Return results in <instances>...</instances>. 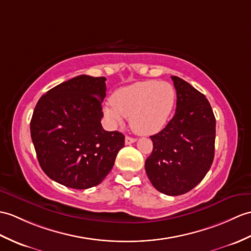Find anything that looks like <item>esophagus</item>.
I'll use <instances>...</instances> for the list:
<instances>
[{"label":"esophagus","mask_w":251,"mask_h":251,"mask_svg":"<svg viewBox=\"0 0 251 251\" xmlns=\"http://www.w3.org/2000/svg\"><path fill=\"white\" fill-rule=\"evenodd\" d=\"M136 141H137V139H136V138H132V137H129V136H127V137L125 138V143H126V144L135 143Z\"/></svg>","instance_id":"1"}]
</instances>
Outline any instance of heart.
<instances>
[{"label": "heart", "instance_id": "b5f03b06", "mask_svg": "<svg viewBox=\"0 0 251 251\" xmlns=\"http://www.w3.org/2000/svg\"><path fill=\"white\" fill-rule=\"evenodd\" d=\"M176 103V90L168 82L140 81L116 90L103 108L111 124H121L129 118L132 130L148 136L158 132L166 125Z\"/></svg>", "mask_w": 251, "mask_h": 251}]
</instances>
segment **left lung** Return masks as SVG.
<instances>
[{"label": "left lung", "instance_id": "obj_1", "mask_svg": "<svg viewBox=\"0 0 251 251\" xmlns=\"http://www.w3.org/2000/svg\"><path fill=\"white\" fill-rule=\"evenodd\" d=\"M176 109L167 126L151 136L153 152L145 171L154 187L167 196L190 191L204 178L214 160L216 120L205 96L172 75Z\"/></svg>", "mask_w": 251, "mask_h": 251}]
</instances>
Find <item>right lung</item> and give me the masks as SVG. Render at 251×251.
<instances>
[{"mask_svg": "<svg viewBox=\"0 0 251 251\" xmlns=\"http://www.w3.org/2000/svg\"><path fill=\"white\" fill-rule=\"evenodd\" d=\"M106 80L78 75L49 90L34 109L30 128L39 165L66 187L100 184L125 144L123 133L104 130L100 123Z\"/></svg>", "mask_w": 251, "mask_h": 251, "instance_id": "add662e5", "label": "right lung"}]
</instances>
